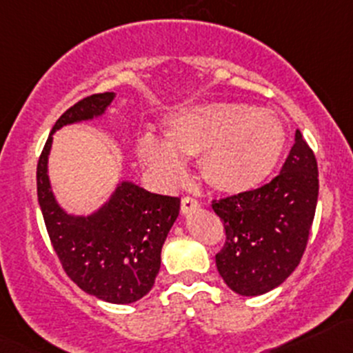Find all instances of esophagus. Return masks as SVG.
<instances>
[{
	"label": "esophagus",
	"instance_id": "34e87169",
	"mask_svg": "<svg viewBox=\"0 0 353 353\" xmlns=\"http://www.w3.org/2000/svg\"><path fill=\"white\" fill-rule=\"evenodd\" d=\"M197 208H199V201L194 199V197L184 196L183 201H181V211H183L184 214L194 211V209H197Z\"/></svg>",
	"mask_w": 353,
	"mask_h": 353
}]
</instances>
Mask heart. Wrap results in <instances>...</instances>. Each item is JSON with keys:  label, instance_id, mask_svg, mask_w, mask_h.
I'll return each instance as SVG.
<instances>
[{"label": "heart", "instance_id": "1", "mask_svg": "<svg viewBox=\"0 0 353 353\" xmlns=\"http://www.w3.org/2000/svg\"><path fill=\"white\" fill-rule=\"evenodd\" d=\"M164 141L144 134L137 157L164 184L185 177L182 159L201 156V172L224 192L254 189L276 169L283 156L286 132L280 117L268 108L236 102L185 107L161 123Z\"/></svg>", "mask_w": 353, "mask_h": 353}]
</instances>
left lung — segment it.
<instances>
[{
	"mask_svg": "<svg viewBox=\"0 0 353 353\" xmlns=\"http://www.w3.org/2000/svg\"><path fill=\"white\" fill-rule=\"evenodd\" d=\"M319 199V165L300 130L281 172L251 191L212 199L226 241L216 266L239 295L256 296L281 285L307 248Z\"/></svg>",
	"mask_w": 353,
	"mask_h": 353,
	"instance_id": "1",
	"label": "left lung"
}]
</instances>
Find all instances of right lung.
Segmentation results:
<instances>
[{
  "label": "right lung",
  "mask_w": 353,
  "mask_h": 353,
  "mask_svg": "<svg viewBox=\"0 0 353 353\" xmlns=\"http://www.w3.org/2000/svg\"><path fill=\"white\" fill-rule=\"evenodd\" d=\"M112 92L88 95L61 114L52 134L67 123L105 112ZM46 139L37 165V191L50 241L61 268L77 286L108 303H132L152 288L161 268V250L179 214V197L152 194L122 183L112 199L88 218L70 216L50 189Z\"/></svg>",
  "instance_id": "right-lung-1"
}]
</instances>
